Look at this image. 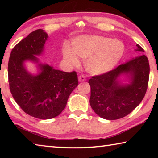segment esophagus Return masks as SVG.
<instances>
[{
  "mask_svg": "<svg viewBox=\"0 0 158 158\" xmlns=\"http://www.w3.org/2000/svg\"><path fill=\"white\" fill-rule=\"evenodd\" d=\"M79 81H85L86 80V78H85V77L84 75H80L79 77Z\"/></svg>",
  "mask_w": 158,
  "mask_h": 158,
  "instance_id": "esophagus-1",
  "label": "esophagus"
}]
</instances>
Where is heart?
Returning <instances> with one entry per match:
<instances>
[{"label":"heart","mask_w":158,"mask_h":158,"mask_svg":"<svg viewBox=\"0 0 158 158\" xmlns=\"http://www.w3.org/2000/svg\"><path fill=\"white\" fill-rule=\"evenodd\" d=\"M125 45L121 41L99 35H82L73 42V49H63V58L73 65L79 64L77 56L87 59L85 67L89 73L102 74L113 69L123 57Z\"/></svg>","instance_id":"heart-1"}]
</instances>
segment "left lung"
<instances>
[{
	"instance_id": "1",
	"label": "left lung",
	"mask_w": 158,
	"mask_h": 158,
	"mask_svg": "<svg viewBox=\"0 0 158 158\" xmlns=\"http://www.w3.org/2000/svg\"><path fill=\"white\" fill-rule=\"evenodd\" d=\"M136 52H143L137 44ZM150 67L145 55L133 58L108 73L93 76L90 85V105L99 116L116 120L126 116L139 105L145 96ZM124 76L128 84L120 77Z\"/></svg>"
}]
</instances>
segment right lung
<instances>
[{
	"label": "right lung",
	"instance_id": "right-lung-1",
	"mask_svg": "<svg viewBox=\"0 0 158 158\" xmlns=\"http://www.w3.org/2000/svg\"><path fill=\"white\" fill-rule=\"evenodd\" d=\"M47 38V33L42 29L32 32L13 48L8 62L12 97L25 113L43 120L58 116L79 84L76 72L66 73L39 62L36 56L42 54ZM26 61L37 64V74L29 73Z\"/></svg>",
	"mask_w": 158,
	"mask_h": 158
}]
</instances>
